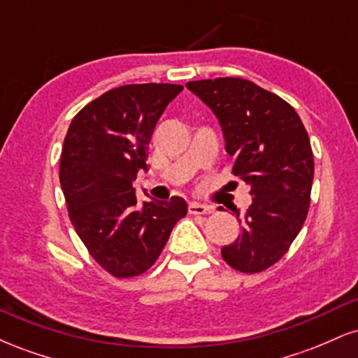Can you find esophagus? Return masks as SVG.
<instances>
[{
	"instance_id": "1",
	"label": "esophagus",
	"mask_w": 358,
	"mask_h": 358,
	"mask_svg": "<svg viewBox=\"0 0 358 358\" xmlns=\"http://www.w3.org/2000/svg\"><path fill=\"white\" fill-rule=\"evenodd\" d=\"M188 212L193 213V215H205V213H212L213 207H212V205H203V203L192 202L190 205H188Z\"/></svg>"
}]
</instances>
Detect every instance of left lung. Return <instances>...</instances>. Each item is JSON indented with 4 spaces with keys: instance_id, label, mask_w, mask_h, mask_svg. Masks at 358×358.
I'll use <instances>...</instances> for the list:
<instances>
[{
    "instance_id": "left-lung-1",
    "label": "left lung",
    "mask_w": 358,
    "mask_h": 358,
    "mask_svg": "<svg viewBox=\"0 0 358 358\" xmlns=\"http://www.w3.org/2000/svg\"><path fill=\"white\" fill-rule=\"evenodd\" d=\"M219 119L232 173L250 187L252 203L241 215V234L222 257L241 273H261L296 239L310 208L313 151L296 110L254 82L239 77L188 82Z\"/></svg>"
}]
</instances>
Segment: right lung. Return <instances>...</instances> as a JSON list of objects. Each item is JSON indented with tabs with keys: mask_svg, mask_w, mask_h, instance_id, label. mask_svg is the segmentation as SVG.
<instances>
[{
	"mask_svg": "<svg viewBox=\"0 0 358 358\" xmlns=\"http://www.w3.org/2000/svg\"><path fill=\"white\" fill-rule=\"evenodd\" d=\"M178 84L108 90L72 119L60 156V185L77 236L114 278L146 273L159 257L187 202L138 203L133 182L146 170L148 145Z\"/></svg>",
	"mask_w": 358,
	"mask_h": 358,
	"instance_id": "right-lung-1",
	"label": "right lung"
}]
</instances>
